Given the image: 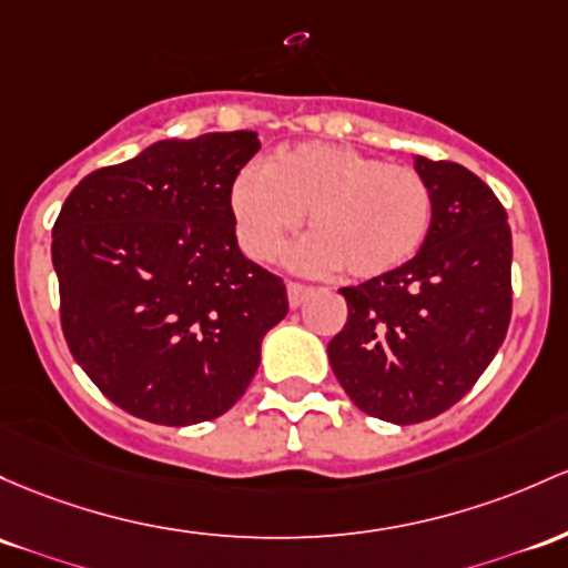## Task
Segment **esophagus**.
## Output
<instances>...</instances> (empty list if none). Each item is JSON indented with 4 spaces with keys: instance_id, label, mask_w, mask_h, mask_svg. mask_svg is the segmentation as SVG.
Masks as SVG:
<instances>
[{
    "instance_id": "34e87169",
    "label": "esophagus",
    "mask_w": 568,
    "mask_h": 568,
    "mask_svg": "<svg viewBox=\"0 0 568 568\" xmlns=\"http://www.w3.org/2000/svg\"><path fill=\"white\" fill-rule=\"evenodd\" d=\"M285 288H288V304L294 310L302 307L304 298L313 294V288H310V285H302V283H288V285H285Z\"/></svg>"
}]
</instances>
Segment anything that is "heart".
<instances>
[{"mask_svg": "<svg viewBox=\"0 0 568 568\" xmlns=\"http://www.w3.org/2000/svg\"><path fill=\"white\" fill-rule=\"evenodd\" d=\"M236 240L270 261L302 226L298 247L310 270L372 280L407 264L434 223V193L420 172L334 142H302L272 155L266 170L245 166L229 191Z\"/></svg>", "mask_w": 568, "mask_h": 568, "instance_id": "heart-1", "label": "heart"}]
</instances>
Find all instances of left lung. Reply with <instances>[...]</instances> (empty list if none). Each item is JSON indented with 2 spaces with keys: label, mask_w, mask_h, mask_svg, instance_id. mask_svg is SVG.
I'll list each match as a JSON object with an SVG mask.
<instances>
[{
  "label": "left lung",
  "mask_w": 568,
  "mask_h": 568,
  "mask_svg": "<svg viewBox=\"0 0 568 568\" xmlns=\"http://www.w3.org/2000/svg\"><path fill=\"white\" fill-rule=\"evenodd\" d=\"M434 223L407 264L339 288L347 323L328 361L361 413L409 426L469 394L507 336L513 234L496 193L453 161L415 155Z\"/></svg>",
  "instance_id": "8db88e82"
}]
</instances>
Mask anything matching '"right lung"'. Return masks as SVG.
<instances>
[{
	"label": "right lung",
	"mask_w": 568,
	"mask_h": 568,
	"mask_svg": "<svg viewBox=\"0 0 568 568\" xmlns=\"http://www.w3.org/2000/svg\"><path fill=\"white\" fill-rule=\"evenodd\" d=\"M255 132L153 142L85 174L53 226L67 345L129 415L193 426L232 409L288 313L283 280L236 245L229 191Z\"/></svg>",
	"instance_id": "obj_1"
}]
</instances>
